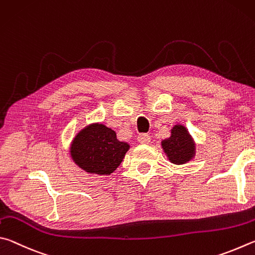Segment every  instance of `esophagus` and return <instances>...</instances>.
<instances>
[{"instance_id":"1","label":"esophagus","mask_w":255,"mask_h":255,"mask_svg":"<svg viewBox=\"0 0 255 255\" xmlns=\"http://www.w3.org/2000/svg\"><path fill=\"white\" fill-rule=\"evenodd\" d=\"M137 141H139L141 144H149L151 141L150 135L148 134V133H142V134L137 136Z\"/></svg>"}]
</instances>
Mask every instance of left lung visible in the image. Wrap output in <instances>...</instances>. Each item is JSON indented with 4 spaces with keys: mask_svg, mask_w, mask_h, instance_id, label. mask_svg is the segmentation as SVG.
<instances>
[{
    "mask_svg": "<svg viewBox=\"0 0 255 255\" xmlns=\"http://www.w3.org/2000/svg\"><path fill=\"white\" fill-rule=\"evenodd\" d=\"M170 131L171 135L161 141L163 152L171 163L185 164L196 154V144L193 136L181 124H176Z\"/></svg>",
    "mask_w": 255,
    "mask_h": 255,
    "instance_id": "obj_1",
    "label": "left lung"
}]
</instances>
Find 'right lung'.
Returning <instances> with one entry per match:
<instances>
[{
  "instance_id": "1",
  "label": "right lung",
  "mask_w": 255,
  "mask_h": 255,
  "mask_svg": "<svg viewBox=\"0 0 255 255\" xmlns=\"http://www.w3.org/2000/svg\"><path fill=\"white\" fill-rule=\"evenodd\" d=\"M130 149L127 142L119 141L115 131L101 123H92L80 130L70 144V157L88 173L107 176L122 163Z\"/></svg>"
}]
</instances>
